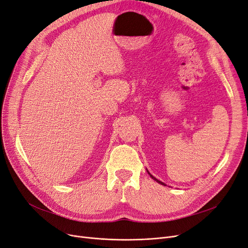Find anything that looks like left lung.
<instances>
[{
    "mask_svg": "<svg viewBox=\"0 0 248 248\" xmlns=\"http://www.w3.org/2000/svg\"><path fill=\"white\" fill-rule=\"evenodd\" d=\"M148 174H150V173H148ZM150 175H151V174H150ZM151 177H152V178H153V179H154V180H155V181H156V182H158V183H160V184H162V185H165V183H163V182H162V181H160V180H157V179H156V178H155V177H154V176H153V175H151Z\"/></svg>",
    "mask_w": 248,
    "mask_h": 248,
    "instance_id": "obj_1",
    "label": "left lung"
}]
</instances>
